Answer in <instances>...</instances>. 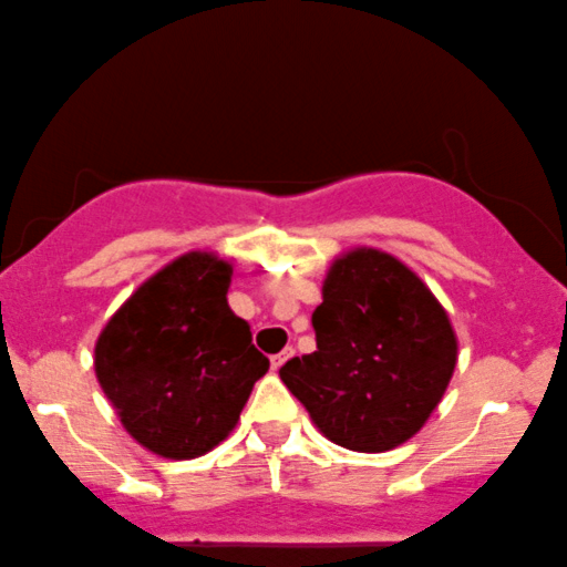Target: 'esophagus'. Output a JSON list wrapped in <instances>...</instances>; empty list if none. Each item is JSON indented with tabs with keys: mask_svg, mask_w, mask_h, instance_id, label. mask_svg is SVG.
<instances>
[{
	"mask_svg": "<svg viewBox=\"0 0 567 567\" xmlns=\"http://www.w3.org/2000/svg\"><path fill=\"white\" fill-rule=\"evenodd\" d=\"M290 354H293V350H290V347H288V350L279 352V354H274V358H271V371H279V369H282L285 360H290Z\"/></svg>",
	"mask_w": 567,
	"mask_h": 567,
	"instance_id": "obj_1",
	"label": "esophagus"
}]
</instances>
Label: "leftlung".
I'll use <instances>...</instances> for the list:
<instances>
[{"label":"left lung","mask_w":567,"mask_h":567,"mask_svg":"<svg viewBox=\"0 0 567 567\" xmlns=\"http://www.w3.org/2000/svg\"><path fill=\"white\" fill-rule=\"evenodd\" d=\"M312 326L317 350L279 379L320 433L352 452L420 433L457 363L455 328L431 288L395 255L354 247L328 269Z\"/></svg>","instance_id":"obj_1"}]
</instances>
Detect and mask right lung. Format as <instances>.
<instances>
[{
    "label": "right lung",
    "instance_id": "obj_1",
    "mask_svg": "<svg viewBox=\"0 0 567 567\" xmlns=\"http://www.w3.org/2000/svg\"><path fill=\"white\" fill-rule=\"evenodd\" d=\"M231 260L174 258L110 317L93 347L104 395L136 444L166 460L215 450L239 422L269 358L228 307Z\"/></svg>",
    "mask_w": 567,
    "mask_h": 567
}]
</instances>
